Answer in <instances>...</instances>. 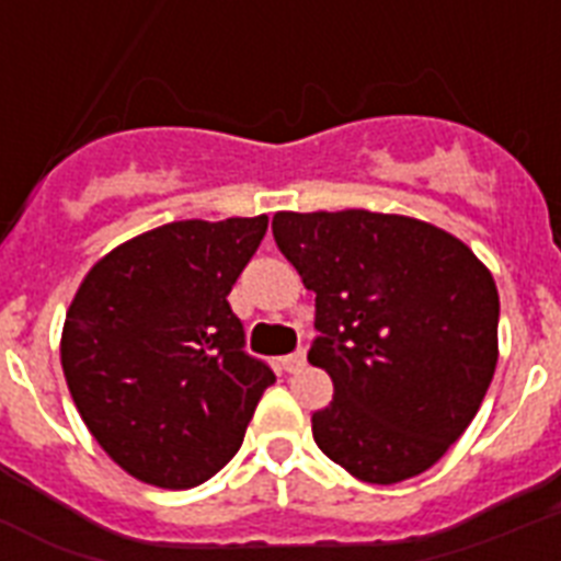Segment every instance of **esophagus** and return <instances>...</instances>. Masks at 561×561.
Masks as SVG:
<instances>
[{"label":"esophagus","instance_id":"34e87169","mask_svg":"<svg viewBox=\"0 0 561 561\" xmlns=\"http://www.w3.org/2000/svg\"><path fill=\"white\" fill-rule=\"evenodd\" d=\"M302 367H306V350L290 352V355L282 358V369H285V373H299Z\"/></svg>","mask_w":561,"mask_h":561}]
</instances>
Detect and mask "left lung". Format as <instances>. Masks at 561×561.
I'll use <instances>...</instances> for the list:
<instances>
[{"mask_svg":"<svg viewBox=\"0 0 561 561\" xmlns=\"http://www.w3.org/2000/svg\"><path fill=\"white\" fill-rule=\"evenodd\" d=\"M273 238L314 290L308 360L334 399L320 451L364 483L416 478L469 427L497 364V288L460 238L367 209L276 211Z\"/></svg>","mask_w":561,"mask_h":561,"instance_id":"obj_1","label":"left lung"}]
</instances>
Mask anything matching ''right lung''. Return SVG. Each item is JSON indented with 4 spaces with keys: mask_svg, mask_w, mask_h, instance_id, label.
Here are the masks:
<instances>
[{
    "mask_svg": "<svg viewBox=\"0 0 561 561\" xmlns=\"http://www.w3.org/2000/svg\"><path fill=\"white\" fill-rule=\"evenodd\" d=\"M264 232L267 215L174 220L83 276L60 364L90 434L130 478L201 486L244 443L276 375L244 352L227 297Z\"/></svg>",
    "mask_w": 561,
    "mask_h": 561,
    "instance_id": "obj_1",
    "label": "right lung"
}]
</instances>
